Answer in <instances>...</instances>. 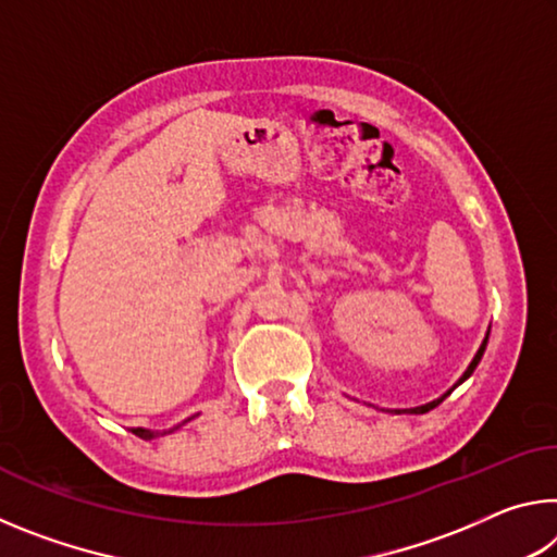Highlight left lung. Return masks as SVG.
Instances as JSON below:
<instances>
[{
    "label": "left lung",
    "instance_id": "1",
    "mask_svg": "<svg viewBox=\"0 0 557 557\" xmlns=\"http://www.w3.org/2000/svg\"><path fill=\"white\" fill-rule=\"evenodd\" d=\"M488 332H492V326H488ZM488 332H486V336H484V342H482V346H479V351H476V356L474 358H471V363L467 366V371L465 373H461V379L455 383V385H451V388L445 393V395H440V398L437 400H432V403H425V405H418V408H405V410H393V412H410V414H422V412H430L432 408H437V405L442 403V400H445L447 398V395L451 393V391H455L457 388V385H461V383H465L467 379H469V375L471 373H474L476 371V366H479V361H482V356H484V351H486V344H488Z\"/></svg>",
    "mask_w": 557,
    "mask_h": 557
}]
</instances>
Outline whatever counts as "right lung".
Here are the masks:
<instances>
[{
  "label": "right lung",
  "mask_w": 557,
  "mask_h": 557,
  "mask_svg": "<svg viewBox=\"0 0 557 557\" xmlns=\"http://www.w3.org/2000/svg\"><path fill=\"white\" fill-rule=\"evenodd\" d=\"M194 418H196V414H194ZM188 420H191V418H188ZM188 420H184L182 425H186ZM182 425H174V428H169V430H147V428H132V432H135V435H137V437H143V440H152V437H162V435H169V432H174V430H178V428H182Z\"/></svg>",
  "instance_id": "1"
}]
</instances>
